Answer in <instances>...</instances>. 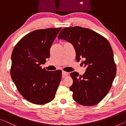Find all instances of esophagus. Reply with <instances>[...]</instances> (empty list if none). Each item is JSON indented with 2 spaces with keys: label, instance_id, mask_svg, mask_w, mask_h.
Listing matches in <instances>:
<instances>
[{
  "label": "esophagus",
  "instance_id": "esophagus-1",
  "mask_svg": "<svg viewBox=\"0 0 126 126\" xmlns=\"http://www.w3.org/2000/svg\"><path fill=\"white\" fill-rule=\"evenodd\" d=\"M68 75V72H65V71H62V75H63V77H64L65 76H67Z\"/></svg>",
  "mask_w": 126,
  "mask_h": 126
}]
</instances>
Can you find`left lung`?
Wrapping results in <instances>:
<instances>
[{"instance_id": "left-lung-1", "label": "left lung", "mask_w": 126, "mask_h": 126, "mask_svg": "<svg viewBox=\"0 0 126 126\" xmlns=\"http://www.w3.org/2000/svg\"><path fill=\"white\" fill-rule=\"evenodd\" d=\"M58 39L71 43L76 59H84L85 73L70 74L73 79L69 89L73 98L83 106H93L102 100L111 88L117 72L114 54L108 39L95 32L80 27L65 28Z\"/></svg>"}]
</instances>
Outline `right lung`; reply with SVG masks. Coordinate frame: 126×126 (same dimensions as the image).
Wrapping results in <instances>:
<instances>
[{
    "label": "right lung",
    "mask_w": 126,
    "mask_h": 126,
    "mask_svg": "<svg viewBox=\"0 0 126 126\" xmlns=\"http://www.w3.org/2000/svg\"><path fill=\"white\" fill-rule=\"evenodd\" d=\"M61 29L32 32L18 41L12 51L11 78L22 96L33 104L51 101L61 81V71H47L41 65L50 57V47Z\"/></svg>",
    "instance_id": "obj_1"
}]
</instances>
